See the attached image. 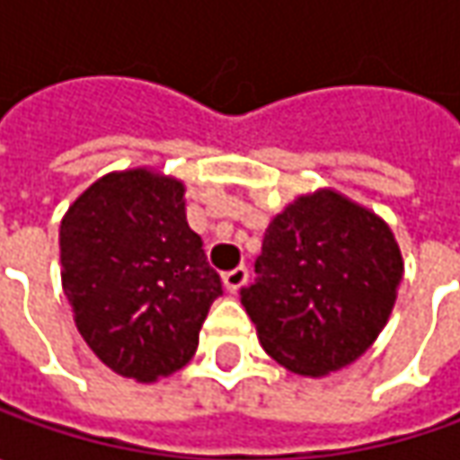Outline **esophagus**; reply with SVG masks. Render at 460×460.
Wrapping results in <instances>:
<instances>
[{
	"label": "esophagus",
	"instance_id": "34e87169",
	"mask_svg": "<svg viewBox=\"0 0 460 460\" xmlns=\"http://www.w3.org/2000/svg\"><path fill=\"white\" fill-rule=\"evenodd\" d=\"M245 281H248V269L245 266H238V269H233V271H227V274L222 276V284H225V289L230 294H238Z\"/></svg>",
	"mask_w": 460,
	"mask_h": 460
}]
</instances>
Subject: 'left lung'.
<instances>
[{
  "mask_svg": "<svg viewBox=\"0 0 460 460\" xmlns=\"http://www.w3.org/2000/svg\"><path fill=\"white\" fill-rule=\"evenodd\" d=\"M402 274L392 227L327 186L296 197L269 222L256 281L240 289V302L276 363L320 379L374 345Z\"/></svg>",
  "mask_w": 460,
  "mask_h": 460,
  "instance_id": "8db88e82",
  "label": "left lung"
}]
</instances>
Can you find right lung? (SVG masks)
<instances>
[{
	"label": "right lung",
	"instance_id": "right-lung-1",
	"mask_svg": "<svg viewBox=\"0 0 460 460\" xmlns=\"http://www.w3.org/2000/svg\"><path fill=\"white\" fill-rule=\"evenodd\" d=\"M184 191L151 166L110 171L61 220V284L76 330L107 368L140 384L191 361L222 294L186 222Z\"/></svg>",
	"mask_w": 460,
	"mask_h": 460
}]
</instances>
